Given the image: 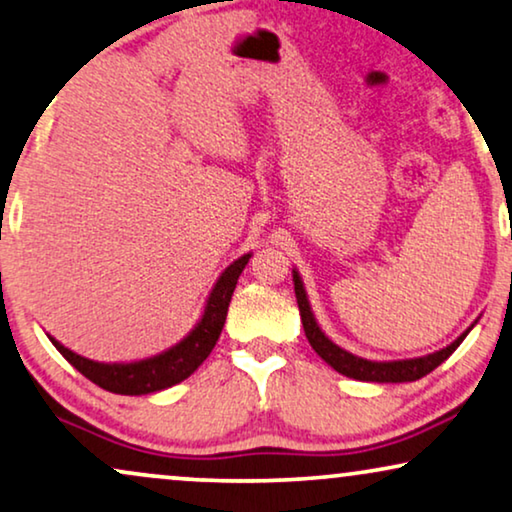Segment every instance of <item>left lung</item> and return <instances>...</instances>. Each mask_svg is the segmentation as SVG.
Wrapping results in <instances>:
<instances>
[{"label": "left lung", "mask_w": 512, "mask_h": 512, "mask_svg": "<svg viewBox=\"0 0 512 512\" xmlns=\"http://www.w3.org/2000/svg\"><path fill=\"white\" fill-rule=\"evenodd\" d=\"M292 281H295V295H297V306H299V316H302V325L306 332V339L313 346V351L318 353L320 358L325 360L327 365H332L339 374L344 377L358 379V381H377V384H403V381H417L421 377H426L428 372H433L435 367L452 356V353L459 349V344L466 339V335L473 330V325L468 327L466 332H461L459 337L454 339L452 344L445 346V349L428 353V356L421 358H407V360H367L360 358L356 353L342 349V346L332 342L330 337L325 335L323 327L318 325L316 316H313L311 304H309V295H306L304 281L299 276L297 269H292Z\"/></svg>", "instance_id": "1"}]
</instances>
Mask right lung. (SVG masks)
Masks as SVG:
<instances>
[{
	"label": "right lung",
	"mask_w": 512,
	"mask_h": 512,
	"mask_svg": "<svg viewBox=\"0 0 512 512\" xmlns=\"http://www.w3.org/2000/svg\"><path fill=\"white\" fill-rule=\"evenodd\" d=\"M252 257V252L238 257L222 271L217 278L213 290L203 306L201 318L196 320V325L187 332L180 342L168 346L166 351L156 353V356L131 360V363H98V360L84 358L79 353H74L58 342L56 337H51V344L63 353V358L72 367L84 374L86 379H91L93 384L105 388L109 393L119 395H147L163 391L199 370V365L210 356V351L215 349L217 339L222 335L224 320H227L229 302L234 295V288L238 283V276L243 274L245 264Z\"/></svg>",
	"instance_id": "right-lung-1"
}]
</instances>
